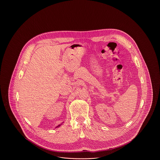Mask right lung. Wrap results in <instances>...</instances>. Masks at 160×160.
<instances>
[{"instance_id": "obj_1", "label": "right lung", "mask_w": 160, "mask_h": 160, "mask_svg": "<svg viewBox=\"0 0 160 160\" xmlns=\"http://www.w3.org/2000/svg\"><path fill=\"white\" fill-rule=\"evenodd\" d=\"M58 127H59V126H58Z\"/></svg>"}]
</instances>
